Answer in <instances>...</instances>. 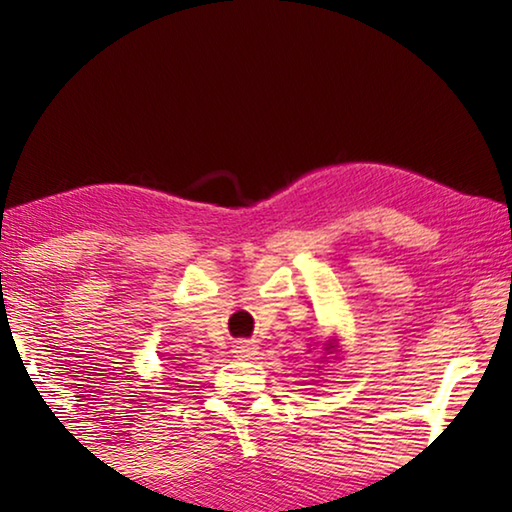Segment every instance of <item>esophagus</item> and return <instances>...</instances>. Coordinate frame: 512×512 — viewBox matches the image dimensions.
I'll use <instances>...</instances> for the list:
<instances>
[{"mask_svg":"<svg viewBox=\"0 0 512 512\" xmlns=\"http://www.w3.org/2000/svg\"><path fill=\"white\" fill-rule=\"evenodd\" d=\"M232 352L237 354V357H244V359H253L257 354V345L253 341H237L232 345Z\"/></svg>","mask_w":512,"mask_h":512,"instance_id":"1","label":"esophagus"}]
</instances>
